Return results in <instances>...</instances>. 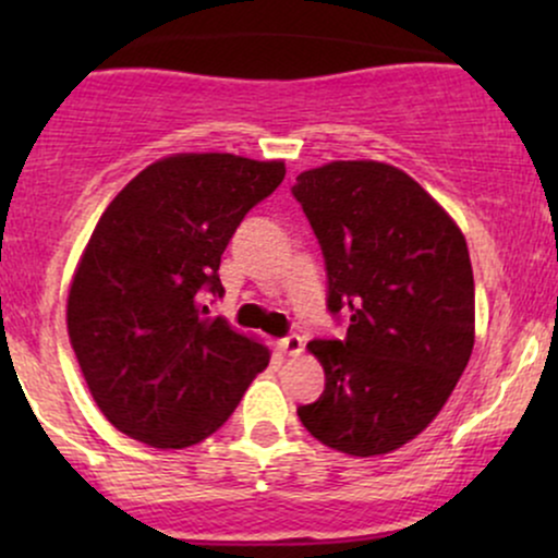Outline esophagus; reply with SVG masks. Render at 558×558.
Wrapping results in <instances>:
<instances>
[{"label": "esophagus", "mask_w": 558, "mask_h": 558, "mask_svg": "<svg viewBox=\"0 0 558 558\" xmlns=\"http://www.w3.org/2000/svg\"><path fill=\"white\" fill-rule=\"evenodd\" d=\"M278 349L288 356H299L301 349H304V341H301L299 336H286V338H280V341H278Z\"/></svg>", "instance_id": "obj_1"}]
</instances>
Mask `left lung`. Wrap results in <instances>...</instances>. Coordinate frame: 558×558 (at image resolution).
Here are the masks:
<instances>
[{
  "label": "left lung",
  "mask_w": 558,
  "mask_h": 558,
  "mask_svg": "<svg viewBox=\"0 0 558 558\" xmlns=\"http://www.w3.org/2000/svg\"><path fill=\"white\" fill-rule=\"evenodd\" d=\"M291 194L315 230L328 312L343 338L306 349L325 390L299 407L319 444L377 457L425 430L457 388L475 345V278L457 222L407 172L386 162H330Z\"/></svg>",
  "instance_id": "left-lung-1"
}]
</instances>
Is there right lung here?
I'll return each instance as SVG.
<instances>
[{
	"label": "right lung",
	"mask_w": 558,
	"mask_h": 558,
	"mask_svg": "<svg viewBox=\"0 0 558 558\" xmlns=\"http://www.w3.org/2000/svg\"><path fill=\"white\" fill-rule=\"evenodd\" d=\"M286 165L175 155L141 170L96 222L68 296V332L96 407L155 448L213 435L270 364L267 345L209 317L220 257Z\"/></svg>",
	"instance_id": "1"
}]
</instances>
